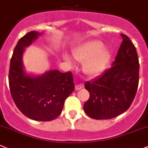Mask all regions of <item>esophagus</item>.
<instances>
[{"instance_id":"1","label":"esophagus","mask_w":148,"mask_h":148,"mask_svg":"<svg viewBox=\"0 0 148 148\" xmlns=\"http://www.w3.org/2000/svg\"><path fill=\"white\" fill-rule=\"evenodd\" d=\"M83 87H84V84H77V85L75 86V90H81L82 88H83Z\"/></svg>"}]
</instances>
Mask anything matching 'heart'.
<instances>
[{"label":"heart","mask_w":148,"mask_h":148,"mask_svg":"<svg viewBox=\"0 0 148 148\" xmlns=\"http://www.w3.org/2000/svg\"><path fill=\"white\" fill-rule=\"evenodd\" d=\"M73 56L80 63H83V72L88 77L95 78L106 70L110 59V51L104 47L99 40H89L79 44L73 49ZM64 58L69 65L73 61L66 54Z\"/></svg>","instance_id":"b5f03b06"}]
</instances>
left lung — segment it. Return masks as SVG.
I'll return each instance as SVG.
<instances>
[{"mask_svg": "<svg viewBox=\"0 0 148 148\" xmlns=\"http://www.w3.org/2000/svg\"><path fill=\"white\" fill-rule=\"evenodd\" d=\"M123 41L111 67L84 87L90 98L84 110L94 119H110L124 113L131 106L139 83L140 64L137 53L130 38L121 34Z\"/></svg>", "mask_w": 148, "mask_h": 148, "instance_id": "left-lung-1", "label": "left lung"}]
</instances>
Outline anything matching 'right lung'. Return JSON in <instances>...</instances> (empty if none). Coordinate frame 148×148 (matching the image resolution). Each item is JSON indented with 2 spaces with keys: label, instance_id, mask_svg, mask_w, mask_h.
<instances>
[{
  "label": "right lung",
  "instance_id": "obj_1",
  "mask_svg": "<svg viewBox=\"0 0 148 148\" xmlns=\"http://www.w3.org/2000/svg\"><path fill=\"white\" fill-rule=\"evenodd\" d=\"M42 34L29 32L17 42L10 63L8 82L13 100L24 116L34 121H49L61 114L74 84L70 71L54 69L39 75L26 72L22 60L25 48Z\"/></svg>",
  "mask_w": 148,
  "mask_h": 148
}]
</instances>
